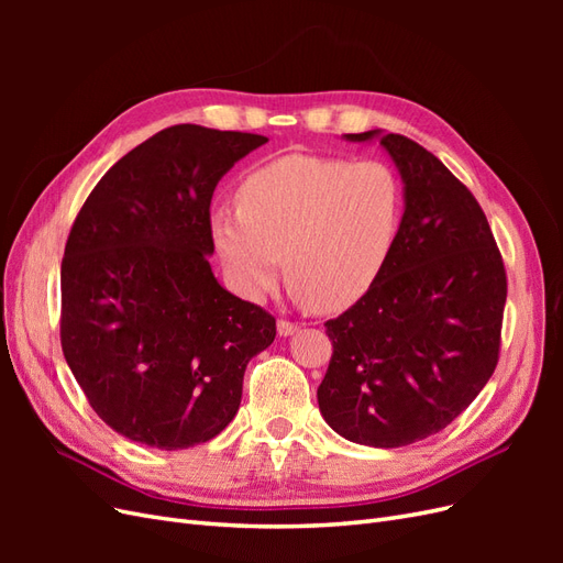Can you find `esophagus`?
<instances>
[{
  "label": "esophagus",
  "instance_id": "obj_1",
  "mask_svg": "<svg viewBox=\"0 0 563 563\" xmlns=\"http://www.w3.org/2000/svg\"><path fill=\"white\" fill-rule=\"evenodd\" d=\"M277 331L279 335H291L298 331V323L296 321H288V319H279L277 321Z\"/></svg>",
  "mask_w": 563,
  "mask_h": 563
}]
</instances>
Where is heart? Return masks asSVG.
Masks as SVG:
<instances>
[{
	"label": "heart",
	"instance_id": "heart-1",
	"mask_svg": "<svg viewBox=\"0 0 563 563\" xmlns=\"http://www.w3.org/2000/svg\"><path fill=\"white\" fill-rule=\"evenodd\" d=\"M236 209L211 216L213 244L242 294L286 279L319 312L345 310L376 284L404 216V185L378 159L286 155L236 187Z\"/></svg>",
	"mask_w": 563,
	"mask_h": 563
}]
</instances>
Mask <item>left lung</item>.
<instances>
[{"label":"left lung","mask_w":563,"mask_h":563,"mask_svg":"<svg viewBox=\"0 0 563 563\" xmlns=\"http://www.w3.org/2000/svg\"><path fill=\"white\" fill-rule=\"evenodd\" d=\"M380 145L404 180L401 230L376 284L323 323L333 354L317 399L340 437L397 449L444 430L493 376L507 275L467 187L406 135L385 133Z\"/></svg>","instance_id":"1"}]
</instances>
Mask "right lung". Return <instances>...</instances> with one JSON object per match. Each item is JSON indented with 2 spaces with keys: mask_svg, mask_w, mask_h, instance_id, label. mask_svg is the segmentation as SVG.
I'll return each mask as SVG.
<instances>
[{
  "mask_svg": "<svg viewBox=\"0 0 563 563\" xmlns=\"http://www.w3.org/2000/svg\"><path fill=\"white\" fill-rule=\"evenodd\" d=\"M267 139L176 124L98 180L67 234L60 345L98 418L178 451L240 411L246 364L277 335L261 305L225 291L209 253L211 197Z\"/></svg>",
  "mask_w": 563,
  "mask_h": 563,
  "instance_id": "add662e5",
  "label": "right lung"
}]
</instances>
